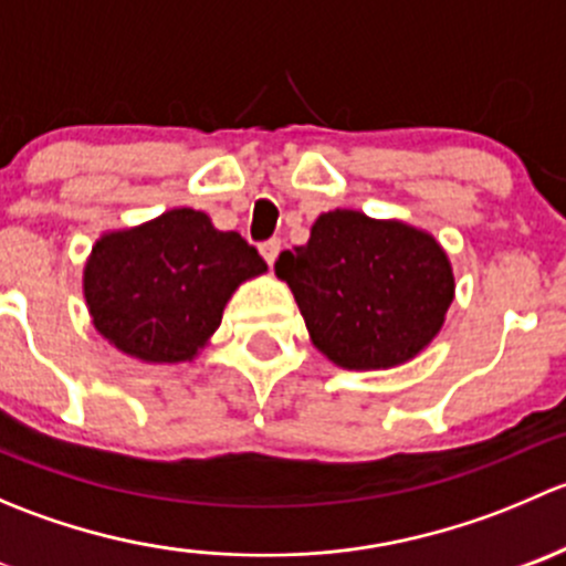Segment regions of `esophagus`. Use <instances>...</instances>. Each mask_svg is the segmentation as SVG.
<instances>
[{
	"label": "esophagus",
	"instance_id": "esophagus-1",
	"mask_svg": "<svg viewBox=\"0 0 566 566\" xmlns=\"http://www.w3.org/2000/svg\"><path fill=\"white\" fill-rule=\"evenodd\" d=\"M279 251H282V241H276V238H271V241H265L260 247V254L265 256V262L268 265L273 268V262H276V256H279Z\"/></svg>",
	"mask_w": 566,
	"mask_h": 566
}]
</instances>
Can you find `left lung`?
I'll return each mask as SVG.
<instances>
[{
  "label": "left lung",
  "instance_id": "left-lung-1",
  "mask_svg": "<svg viewBox=\"0 0 566 566\" xmlns=\"http://www.w3.org/2000/svg\"><path fill=\"white\" fill-rule=\"evenodd\" d=\"M312 345L342 369H391L419 356L447 323L454 271L436 235L361 210L319 213L310 241L282 251Z\"/></svg>",
  "mask_w": 566,
  "mask_h": 566
}]
</instances>
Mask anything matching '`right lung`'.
Returning a JSON list of instances; mask_svg holds the SVG:
<instances>
[{"instance_id":"add662e5","label":"right lung","mask_w":566,"mask_h":566,"mask_svg":"<svg viewBox=\"0 0 566 566\" xmlns=\"http://www.w3.org/2000/svg\"><path fill=\"white\" fill-rule=\"evenodd\" d=\"M265 260L208 213L172 208L106 230L84 262L82 290L95 331L142 364L193 361L221 325L227 301Z\"/></svg>"}]
</instances>
